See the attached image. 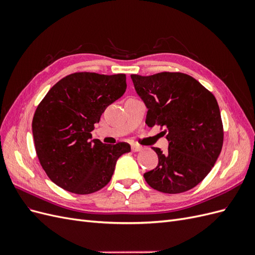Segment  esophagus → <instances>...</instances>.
<instances>
[{"label":"esophagus","instance_id":"esophagus-1","mask_svg":"<svg viewBox=\"0 0 255 255\" xmlns=\"http://www.w3.org/2000/svg\"><path fill=\"white\" fill-rule=\"evenodd\" d=\"M142 149V146L141 145H139V144H135V143H133L132 145H130V150H132L133 152H138V151H140Z\"/></svg>","mask_w":255,"mask_h":255}]
</instances>
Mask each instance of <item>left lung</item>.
<instances>
[{
	"mask_svg": "<svg viewBox=\"0 0 255 255\" xmlns=\"http://www.w3.org/2000/svg\"><path fill=\"white\" fill-rule=\"evenodd\" d=\"M137 95L148 109L145 123L166 127L168 151L153 148L156 168L143 174L150 186L165 194H180L210 173L221 152L223 128L217 100L191 76L160 72L132 74Z\"/></svg>",
	"mask_w": 255,
	"mask_h": 255,
	"instance_id": "1",
	"label": "left lung"
}]
</instances>
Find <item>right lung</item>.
<instances>
[{
	"label": "right lung",
	"instance_id": "1",
	"mask_svg": "<svg viewBox=\"0 0 255 255\" xmlns=\"http://www.w3.org/2000/svg\"><path fill=\"white\" fill-rule=\"evenodd\" d=\"M126 74L78 72L49 90L33 118L37 156L57 186L78 195L103 188L128 143L104 144L91 132L110 104L127 89Z\"/></svg>",
	"mask_w": 255,
	"mask_h": 255
}]
</instances>
